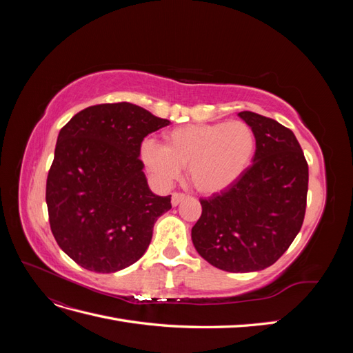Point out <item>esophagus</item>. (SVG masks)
<instances>
[{"instance_id": "34e87169", "label": "esophagus", "mask_w": 353, "mask_h": 353, "mask_svg": "<svg viewBox=\"0 0 353 353\" xmlns=\"http://www.w3.org/2000/svg\"><path fill=\"white\" fill-rule=\"evenodd\" d=\"M188 196H185L184 193H174L172 194V206H178L181 201H184Z\"/></svg>"}]
</instances>
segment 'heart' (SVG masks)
Returning <instances> with one entry per match:
<instances>
[{"label": "heart", "mask_w": 353, "mask_h": 353, "mask_svg": "<svg viewBox=\"0 0 353 353\" xmlns=\"http://www.w3.org/2000/svg\"><path fill=\"white\" fill-rule=\"evenodd\" d=\"M256 153L253 128L241 121L197 123L175 128L163 135V145L141 144V159L159 183L169 184L179 170L199 193L216 194L248 170Z\"/></svg>", "instance_id": "obj_1"}]
</instances>
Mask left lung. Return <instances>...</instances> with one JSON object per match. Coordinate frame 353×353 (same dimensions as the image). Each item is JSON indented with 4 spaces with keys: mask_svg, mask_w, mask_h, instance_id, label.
I'll return each instance as SVG.
<instances>
[{
    "mask_svg": "<svg viewBox=\"0 0 353 353\" xmlns=\"http://www.w3.org/2000/svg\"><path fill=\"white\" fill-rule=\"evenodd\" d=\"M239 116L256 134L253 163L227 190L200 199L191 239L210 265L252 272L279 261L301 231L309 172L292 130L253 112Z\"/></svg>",
    "mask_w": 353,
    "mask_h": 353,
    "instance_id": "8db88e82",
    "label": "left lung"
}]
</instances>
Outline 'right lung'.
Masks as SVG:
<instances>
[{
    "instance_id": "add662e5",
    "label": "right lung",
    "mask_w": 353,
    "mask_h": 353,
    "mask_svg": "<svg viewBox=\"0 0 353 353\" xmlns=\"http://www.w3.org/2000/svg\"><path fill=\"white\" fill-rule=\"evenodd\" d=\"M169 125L131 103L91 105L61 128L48 170L51 232L82 268L116 272L137 262L170 196L148 188L140 160L144 138Z\"/></svg>"
}]
</instances>
